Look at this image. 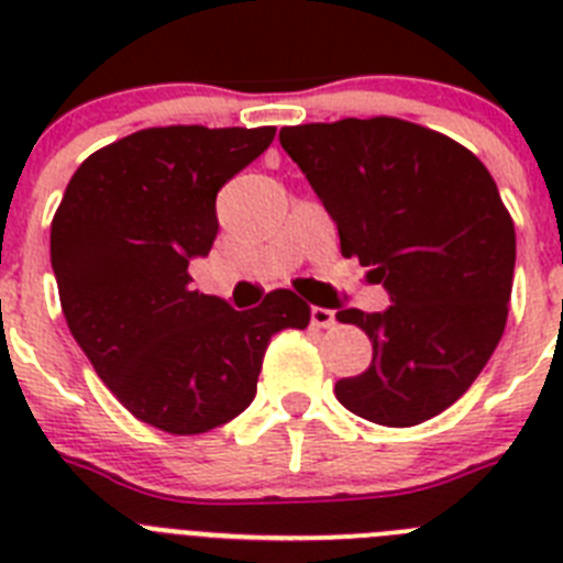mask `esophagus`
<instances>
[{"label":"esophagus","instance_id":"1","mask_svg":"<svg viewBox=\"0 0 563 563\" xmlns=\"http://www.w3.org/2000/svg\"><path fill=\"white\" fill-rule=\"evenodd\" d=\"M310 321H312V327H332L335 324V310H327V307H312Z\"/></svg>","mask_w":563,"mask_h":563}]
</instances>
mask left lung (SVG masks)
<instances>
[{"label":"left lung","instance_id":"left-lung-1","mask_svg":"<svg viewBox=\"0 0 563 563\" xmlns=\"http://www.w3.org/2000/svg\"><path fill=\"white\" fill-rule=\"evenodd\" d=\"M338 225L343 256L386 287L383 312L338 310L372 341L369 369L335 383L343 409L406 429L460 400L505 332L516 231L474 152L400 118L278 132Z\"/></svg>","mask_w":563,"mask_h":563}]
</instances>
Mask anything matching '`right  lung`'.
Here are the masks:
<instances>
[{
  "mask_svg": "<svg viewBox=\"0 0 563 563\" xmlns=\"http://www.w3.org/2000/svg\"><path fill=\"white\" fill-rule=\"evenodd\" d=\"M273 134L143 129L89 154L53 217L49 258L69 332L109 391L168 434H202L242 415L271 338L310 324V307L290 290L233 310L188 276L220 231L217 191Z\"/></svg>",
  "mask_w": 563,
  "mask_h": 563,
  "instance_id": "add662e5",
  "label": "right lung"
}]
</instances>
